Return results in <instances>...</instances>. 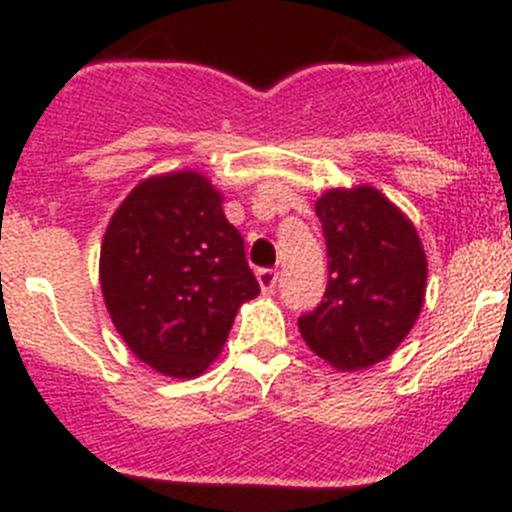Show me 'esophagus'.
Returning <instances> with one entry per match:
<instances>
[{
    "instance_id": "esophagus-1",
    "label": "esophagus",
    "mask_w": 512,
    "mask_h": 512,
    "mask_svg": "<svg viewBox=\"0 0 512 512\" xmlns=\"http://www.w3.org/2000/svg\"><path fill=\"white\" fill-rule=\"evenodd\" d=\"M257 282H260L262 292H275L277 282H280V272L272 270V267H262V270H257Z\"/></svg>"
}]
</instances>
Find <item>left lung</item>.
<instances>
[{
  "label": "left lung",
  "instance_id": "obj_1",
  "mask_svg": "<svg viewBox=\"0 0 512 512\" xmlns=\"http://www.w3.org/2000/svg\"><path fill=\"white\" fill-rule=\"evenodd\" d=\"M327 240V289L299 314L302 339L342 371L386 359L411 332L426 292L414 225L379 190H329L314 205Z\"/></svg>",
  "mask_w": 512,
  "mask_h": 512
}]
</instances>
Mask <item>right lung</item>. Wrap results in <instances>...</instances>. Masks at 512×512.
Segmentation results:
<instances>
[{"label":"right lung","instance_id":"1","mask_svg":"<svg viewBox=\"0 0 512 512\" xmlns=\"http://www.w3.org/2000/svg\"><path fill=\"white\" fill-rule=\"evenodd\" d=\"M101 289L131 352L175 379L203 374L260 294L223 198L193 170L143 180L123 200L103 235Z\"/></svg>","mask_w":512,"mask_h":512}]
</instances>
